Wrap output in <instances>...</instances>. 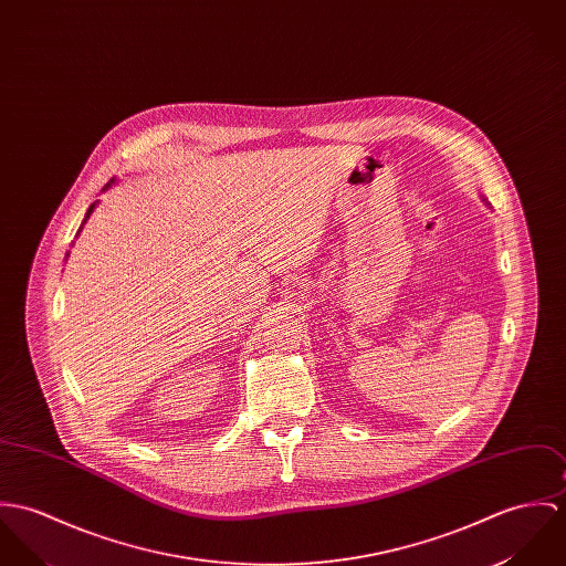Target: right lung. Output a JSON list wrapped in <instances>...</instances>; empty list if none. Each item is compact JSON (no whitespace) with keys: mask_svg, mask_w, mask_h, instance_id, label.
Returning <instances> with one entry per match:
<instances>
[{"mask_svg":"<svg viewBox=\"0 0 566 566\" xmlns=\"http://www.w3.org/2000/svg\"><path fill=\"white\" fill-rule=\"evenodd\" d=\"M112 184H114V179H109V184H105V188H103V190H107ZM97 203H99V201H97ZM97 203H93V206L88 207V211H86V216H84V222L91 218V213H93V209H95ZM84 222H82V227H84ZM82 227H80V231H82ZM80 231H77V233H80Z\"/></svg>","mask_w":566,"mask_h":566,"instance_id":"add662e5","label":"right lung"}]
</instances>
